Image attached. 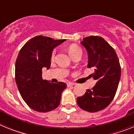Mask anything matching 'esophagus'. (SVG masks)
Masks as SVG:
<instances>
[{"label": "esophagus", "instance_id": "34e87169", "mask_svg": "<svg viewBox=\"0 0 134 134\" xmlns=\"http://www.w3.org/2000/svg\"><path fill=\"white\" fill-rule=\"evenodd\" d=\"M73 85H74L73 83H72V82H68V83H67V86H68V87H70V86H72Z\"/></svg>", "mask_w": 134, "mask_h": 134}]
</instances>
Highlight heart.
<instances>
[{
    "instance_id": "heart-1",
    "label": "heart",
    "mask_w": 134,
    "mask_h": 134,
    "mask_svg": "<svg viewBox=\"0 0 134 134\" xmlns=\"http://www.w3.org/2000/svg\"><path fill=\"white\" fill-rule=\"evenodd\" d=\"M68 53L70 55V56L72 58H74V56H76L78 54H81V49L79 48V46L77 45L76 44H72L70 46H69L68 48ZM55 52H56V51L55 49H54L52 51V54H51V58L54 59V57H55Z\"/></svg>"
}]
</instances>
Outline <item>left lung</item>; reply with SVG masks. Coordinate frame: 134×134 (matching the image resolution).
<instances>
[{"mask_svg":"<svg viewBox=\"0 0 134 134\" xmlns=\"http://www.w3.org/2000/svg\"><path fill=\"white\" fill-rule=\"evenodd\" d=\"M82 45L88 52V68H94L92 76L96 85L77 98L79 107L94 113L101 111L113 100L121 77V66L115 51L103 37L89 36Z\"/></svg>","mask_w":134,"mask_h":134,"instance_id":"1","label":"left lung"}]
</instances>
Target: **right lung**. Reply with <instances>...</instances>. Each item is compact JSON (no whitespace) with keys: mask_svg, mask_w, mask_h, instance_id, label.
Wrapping results in <instances>:
<instances>
[{"mask_svg":"<svg viewBox=\"0 0 134 134\" xmlns=\"http://www.w3.org/2000/svg\"><path fill=\"white\" fill-rule=\"evenodd\" d=\"M65 40L38 35L26 42L15 63V81L21 97L32 109L45 113L60 103L62 92L66 88L62 82L50 83L42 79V68L49 69L51 54L55 47Z\"/></svg>","mask_w":134,"mask_h":134,"instance_id":"1","label":"right lung"}]
</instances>
